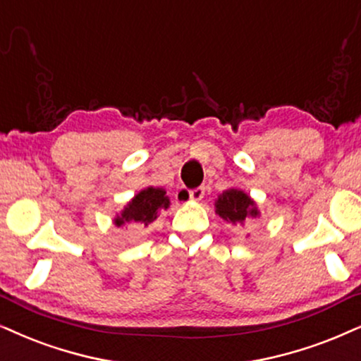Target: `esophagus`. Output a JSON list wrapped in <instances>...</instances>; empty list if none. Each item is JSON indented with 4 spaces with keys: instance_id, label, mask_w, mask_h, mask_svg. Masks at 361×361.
Returning <instances> with one entry per match:
<instances>
[{
    "instance_id": "esophagus-1",
    "label": "esophagus",
    "mask_w": 361,
    "mask_h": 361,
    "mask_svg": "<svg viewBox=\"0 0 361 361\" xmlns=\"http://www.w3.org/2000/svg\"><path fill=\"white\" fill-rule=\"evenodd\" d=\"M204 195H205L204 187H195V189L189 190V197H190V200H194V202H199V200H202Z\"/></svg>"
}]
</instances>
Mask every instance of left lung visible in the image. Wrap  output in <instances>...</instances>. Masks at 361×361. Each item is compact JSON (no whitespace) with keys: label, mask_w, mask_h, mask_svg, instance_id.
Masks as SVG:
<instances>
[{"label":"left lung","mask_w":361,"mask_h":361,"mask_svg":"<svg viewBox=\"0 0 361 361\" xmlns=\"http://www.w3.org/2000/svg\"><path fill=\"white\" fill-rule=\"evenodd\" d=\"M215 212L221 215L224 221L232 224H243L247 219H255L260 214L254 200L238 189L224 190L215 200Z\"/></svg>","instance_id":"left-lung-1"}]
</instances>
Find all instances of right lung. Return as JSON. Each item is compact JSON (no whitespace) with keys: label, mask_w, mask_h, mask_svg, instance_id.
<instances>
[{"label":"right lung","mask_w":361,"mask_h":361,"mask_svg":"<svg viewBox=\"0 0 361 361\" xmlns=\"http://www.w3.org/2000/svg\"><path fill=\"white\" fill-rule=\"evenodd\" d=\"M169 197L166 195V190L161 187H147V189L140 190L134 199L126 205L123 212L114 219V224L118 227L124 226V224H149L157 219L161 210H166L169 207Z\"/></svg>","instance_id":"right-lung-1"}]
</instances>
